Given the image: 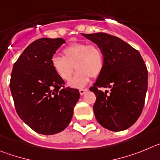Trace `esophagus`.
<instances>
[{
	"mask_svg": "<svg viewBox=\"0 0 160 160\" xmlns=\"http://www.w3.org/2000/svg\"><path fill=\"white\" fill-rule=\"evenodd\" d=\"M88 90V88H85V89L81 88V89H80V91H79V92H80V94L81 95V96H83V95L84 94V93L87 92Z\"/></svg>",
	"mask_w": 160,
	"mask_h": 160,
	"instance_id": "1",
	"label": "esophagus"
}]
</instances>
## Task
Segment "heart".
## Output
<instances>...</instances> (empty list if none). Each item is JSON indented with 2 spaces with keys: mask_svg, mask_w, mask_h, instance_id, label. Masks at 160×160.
I'll return each mask as SVG.
<instances>
[{
  "mask_svg": "<svg viewBox=\"0 0 160 160\" xmlns=\"http://www.w3.org/2000/svg\"><path fill=\"white\" fill-rule=\"evenodd\" d=\"M64 57L52 59V66L57 76L63 80H69L77 70L68 85L72 88H83L90 77H97L102 72L104 64L103 52L96 44L74 43L63 50Z\"/></svg>",
  "mask_w": 160,
  "mask_h": 160,
  "instance_id": "1",
  "label": "heart"
}]
</instances>
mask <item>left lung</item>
<instances>
[{
	"instance_id": "obj_1",
	"label": "left lung",
	"mask_w": 160,
	"mask_h": 160,
	"mask_svg": "<svg viewBox=\"0 0 160 160\" xmlns=\"http://www.w3.org/2000/svg\"><path fill=\"white\" fill-rule=\"evenodd\" d=\"M101 49L104 64L90 91L96 100V120L113 132L124 131L136 123L144 105L148 69L140 53L120 38L107 33L82 34ZM98 87L109 89L104 93Z\"/></svg>"
}]
</instances>
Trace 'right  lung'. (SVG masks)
<instances>
[{
	"instance_id": "obj_1",
	"label": "right lung",
	"mask_w": 160,
	"mask_h": 160,
	"mask_svg": "<svg viewBox=\"0 0 160 160\" xmlns=\"http://www.w3.org/2000/svg\"><path fill=\"white\" fill-rule=\"evenodd\" d=\"M62 38H41L27 47L12 68L10 90L19 117L36 132L54 135L67 128L80 99L78 89L64 88L52 66Z\"/></svg>"
}]
</instances>
